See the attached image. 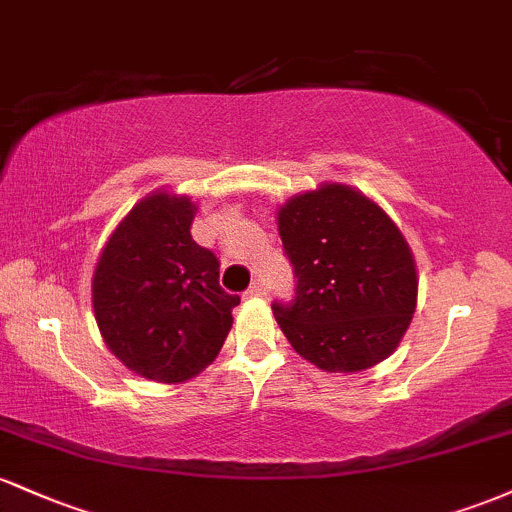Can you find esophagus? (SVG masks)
<instances>
[{"label": "esophagus", "mask_w": 512, "mask_h": 512, "mask_svg": "<svg viewBox=\"0 0 512 512\" xmlns=\"http://www.w3.org/2000/svg\"><path fill=\"white\" fill-rule=\"evenodd\" d=\"M248 296H267V284L262 279H255L248 289Z\"/></svg>", "instance_id": "esophagus-1"}]
</instances>
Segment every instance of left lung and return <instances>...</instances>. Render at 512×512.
Returning <instances> with one entry per match:
<instances>
[{"label": "left lung", "instance_id": "obj_1", "mask_svg": "<svg viewBox=\"0 0 512 512\" xmlns=\"http://www.w3.org/2000/svg\"><path fill=\"white\" fill-rule=\"evenodd\" d=\"M279 236L296 296L272 310L293 349L330 373H356L390 356L419 289L414 257L390 216L332 182L281 207Z\"/></svg>", "mask_w": 512, "mask_h": 512}]
</instances>
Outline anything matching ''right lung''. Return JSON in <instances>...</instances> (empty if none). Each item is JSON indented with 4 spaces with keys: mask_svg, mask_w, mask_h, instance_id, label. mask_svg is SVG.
<instances>
[{
    "mask_svg": "<svg viewBox=\"0 0 512 512\" xmlns=\"http://www.w3.org/2000/svg\"><path fill=\"white\" fill-rule=\"evenodd\" d=\"M195 211L187 197H146L117 226L93 276L108 349L158 383H182L207 368L240 303L221 289L219 257L192 238Z\"/></svg>",
    "mask_w": 512,
    "mask_h": 512,
    "instance_id": "1",
    "label": "right lung"
}]
</instances>
